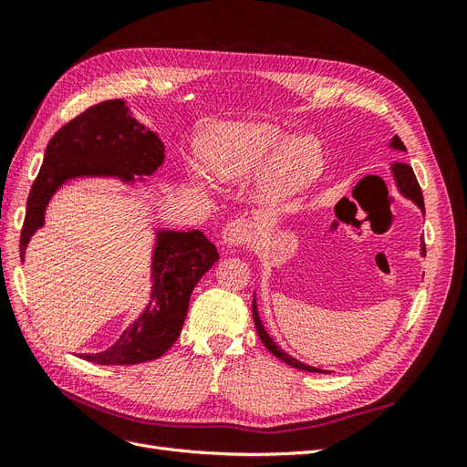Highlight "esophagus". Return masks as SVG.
Wrapping results in <instances>:
<instances>
[{"instance_id": "esophagus-1", "label": "esophagus", "mask_w": 467, "mask_h": 467, "mask_svg": "<svg viewBox=\"0 0 467 467\" xmlns=\"http://www.w3.org/2000/svg\"><path fill=\"white\" fill-rule=\"evenodd\" d=\"M253 222L247 218H235L232 222L225 223V228L222 232L223 244H228L230 247H242L247 245L253 239Z\"/></svg>"}]
</instances>
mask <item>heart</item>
Returning <instances> with one entry per match:
<instances>
[{
  "label": "heart",
  "mask_w": 467,
  "mask_h": 467,
  "mask_svg": "<svg viewBox=\"0 0 467 467\" xmlns=\"http://www.w3.org/2000/svg\"><path fill=\"white\" fill-rule=\"evenodd\" d=\"M206 165L225 181H247L263 171L259 196L268 206L294 201L316 182L323 150L314 136H292L263 120L223 122L204 146Z\"/></svg>",
  "instance_id": "obj_1"
}]
</instances>
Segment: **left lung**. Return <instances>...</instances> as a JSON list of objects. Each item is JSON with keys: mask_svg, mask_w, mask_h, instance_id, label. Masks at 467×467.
I'll return each mask as SVG.
<instances>
[{"mask_svg": "<svg viewBox=\"0 0 467 467\" xmlns=\"http://www.w3.org/2000/svg\"><path fill=\"white\" fill-rule=\"evenodd\" d=\"M389 148L405 151V146H403V142L400 140V136H393V138H391ZM391 175H393V179H395V185H398L400 192L405 196V199L413 201L422 212H425V202H422V192H420V187H419V182H417V177H415V173H413L411 165H407V163H391ZM420 253H422V255H425V253H427L425 244H422V239H420ZM253 319H255V327H257V333H259V338L263 341V345H265L268 350H271L276 358H280L282 362H286V364L294 366V368L304 370V372H325V370L314 368V366H309V364H304V362H300V360H296L294 357H290L288 352L282 350V348L273 341V337L268 335L266 329L263 327V321H261L259 312H257V302H255V298H253Z\"/></svg>", "mask_w": 467, "mask_h": 467, "instance_id": "8db88e82", "label": "left lung"}]
</instances>
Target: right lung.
Instances as JSON below:
<instances>
[{
    "label": "right lung",
    "mask_w": 467,
    "mask_h": 467,
    "mask_svg": "<svg viewBox=\"0 0 467 467\" xmlns=\"http://www.w3.org/2000/svg\"><path fill=\"white\" fill-rule=\"evenodd\" d=\"M165 160L160 136L140 124L122 99L89 107L56 132L26 199L21 259L33 234L45 225V212L64 182L78 177L146 181ZM216 245L201 230H158L151 259V296L140 317L110 348L81 355L95 364H140L160 358L177 341L196 282L218 261Z\"/></svg>",
    "instance_id": "right-lung-1"
}]
</instances>
